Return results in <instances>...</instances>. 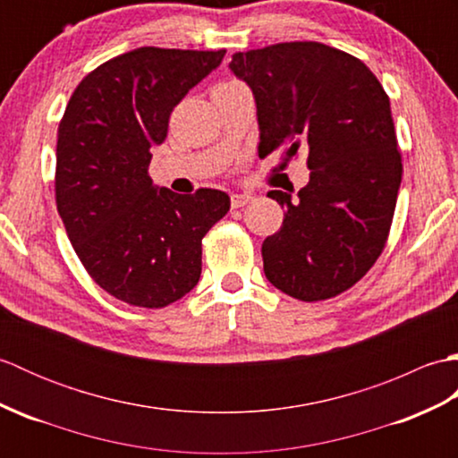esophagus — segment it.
<instances>
[{"mask_svg":"<svg viewBox=\"0 0 458 458\" xmlns=\"http://www.w3.org/2000/svg\"><path fill=\"white\" fill-rule=\"evenodd\" d=\"M251 199H254L251 194H232L230 204H232V208H240V207H246Z\"/></svg>","mask_w":458,"mask_h":458,"instance_id":"obj_1","label":"esophagus"}]
</instances>
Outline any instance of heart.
<instances>
[{"instance_id":"b5f03b06","label":"heart","mask_w":458,"mask_h":458,"mask_svg":"<svg viewBox=\"0 0 458 458\" xmlns=\"http://www.w3.org/2000/svg\"><path fill=\"white\" fill-rule=\"evenodd\" d=\"M234 84H238V82H226V84H220V86H234Z\"/></svg>"}]
</instances>
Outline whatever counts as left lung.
I'll list each match as a JSON object with an SVG mask.
<instances>
[{"mask_svg":"<svg viewBox=\"0 0 458 458\" xmlns=\"http://www.w3.org/2000/svg\"><path fill=\"white\" fill-rule=\"evenodd\" d=\"M230 71L254 94L259 157L303 151L310 169L297 199L267 192L285 208L261 244L267 281L301 301L343 293L374 266L392 226L402 155L390 98L362 61L323 43L236 53Z\"/></svg>","mask_w":458,"mask_h":458,"instance_id":"left-lung-1","label":"left lung"}]
</instances>
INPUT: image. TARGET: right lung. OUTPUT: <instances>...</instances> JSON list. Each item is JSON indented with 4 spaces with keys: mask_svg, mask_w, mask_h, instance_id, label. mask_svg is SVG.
I'll list each match as a JSON object with an SVG mask.
<instances>
[{
    "mask_svg": "<svg viewBox=\"0 0 458 458\" xmlns=\"http://www.w3.org/2000/svg\"><path fill=\"white\" fill-rule=\"evenodd\" d=\"M226 51L141 47L76 86L56 140V208L90 277L128 305L161 309L199 284L204 234L230 210L216 189L153 184L169 115Z\"/></svg>",
    "mask_w": 458,
    "mask_h": 458,
    "instance_id": "1",
    "label": "right lung"
}]
</instances>
